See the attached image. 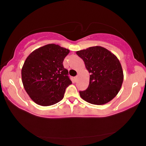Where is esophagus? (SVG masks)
<instances>
[{
  "label": "esophagus",
  "instance_id": "obj_1",
  "mask_svg": "<svg viewBox=\"0 0 146 146\" xmlns=\"http://www.w3.org/2000/svg\"><path fill=\"white\" fill-rule=\"evenodd\" d=\"M77 78H78V76H76L74 77V81H75V82H76V81H77Z\"/></svg>",
  "mask_w": 146,
  "mask_h": 146
}]
</instances>
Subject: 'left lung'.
<instances>
[{"instance_id": "obj_1", "label": "left lung", "mask_w": 146, "mask_h": 146, "mask_svg": "<svg viewBox=\"0 0 146 146\" xmlns=\"http://www.w3.org/2000/svg\"><path fill=\"white\" fill-rule=\"evenodd\" d=\"M76 53L91 74L88 88L79 91L80 97L95 105L111 100L119 92L123 80L122 66L117 56L100 46L90 47Z\"/></svg>"}]
</instances>
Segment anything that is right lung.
Instances as JSON below:
<instances>
[{
	"label": "right lung",
	"mask_w": 146,
	"mask_h": 146,
	"mask_svg": "<svg viewBox=\"0 0 146 146\" xmlns=\"http://www.w3.org/2000/svg\"><path fill=\"white\" fill-rule=\"evenodd\" d=\"M70 53L68 49L50 44L33 51L24 62L22 80L27 93L42 106L55 104L62 99L72 82L63 66Z\"/></svg>",
	"instance_id": "obj_1"
}]
</instances>
